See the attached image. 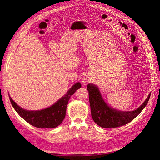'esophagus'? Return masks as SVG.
<instances>
[{
    "instance_id": "obj_1",
    "label": "esophagus",
    "mask_w": 160,
    "mask_h": 160,
    "mask_svg": "<svg viewBox=\"0 0 160 160\" xmlns=\"http://www.w3.org/2000/svg\"><path fill=\"white\" fill-rule=\"evenodd\" d=\"M82 83H83L84 85H87V84L88 83V82H90L89 77H88V76H84L83 78H82Z\"/></svg>"
}]
</instances>
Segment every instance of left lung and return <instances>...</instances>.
<instances>
[{
	"label": "left lung",
	"mask_w": 160,
	"mask_h": 160,
	"mask_svg": "<svg viewBox=\"0 0 160 160\" xmlns=\"http://www.w3.org/2000/svg\"><path fill=\"white\" fill-rule=\"evenodd\" d=\"M92 117L98 125L103 128H115L125 125L137 117L146 107L150 98V93L143 104L132 111H120L109 107L105 103L98 88L92 84H88Z\"/></svg>",
	"instance_id": "8db88e82"
}]
</instances>
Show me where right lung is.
Masks as SVG:
<instances>
[{
	"mask_svg": "<svg viewBox=\"0 0 160 160\" xmlns=\"http://www.w3.org/2000/svg\"><path fill=\"white\" fill-rule=\"evenodd\" d=\"M81 88L78 82L68 91L66 95L51 107L41 111H27L19 107L10 97L11 104L18 113L29 124L37 128H55L62 123L66 115L68 100L74 92Z\"/></svg>",
	"mask_w": 160,
	"mask_h": 160,
	"instance_id": "1",
	"label": "right lung"
}]
</instances>
